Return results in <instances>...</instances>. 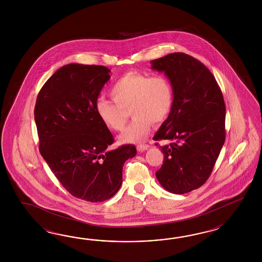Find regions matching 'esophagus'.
<instances>
[{
    "mask_svg": "<svg viewBox=\"0 0 262 262\" xmlns=\"http://www.w3.org/2000/svg\"><path fill=\"white\" fill-rule=\"evenodd\" d=\"M149 148H150L149 145H138V146H137V150H138V151H147Z\"/></svg>",
    "mask_w": 262,
    "mask_h": 262,
    "instance_id": "esophagus-1",
    "label": "esophagus"
}]
</instances>
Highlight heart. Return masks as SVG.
I'll return each instance as SVG.
<instances>
[{"label":"heart","instance_id":"b5f03b06","mask_svg":"<svg viewBox=\"0 0 262 262\" xmlns=\"http://www.w3.org/2000/svg\"><path fill=\"white\" fill-rule=\"evenodd\" d=\"M110 95L114 103L100 98L96 102V112L105 127L119 132L125 127L130 111L134 120L119 136L124 143L145 140L152 122L165 121L174 103L173 85L164 76L127 73L113 83Z\"/></svg>","mask_w":262,"mask_h":262}]
</instances>
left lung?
Returning <instances> with one entry per match:
<instances>
[{
    "label": "left lung",
    "mask_w": 262,
    "mask_h": 262,
    "mask_svg": "<svg viewBox=\"0 0 262 262\" xmlns=\"http://www.w3.org/2000/svg\"><path fill=\"white\" fill-rule=\"evenodd\" d=\"M151 64L174 89L172 111L154 136L171 142L159 147L164 159L156 176L165 190L188 193L206 183L225 143L222 92L210 71L189 55L173 53Z\"/></svg>",
    "instance_id": "8db88e82"
}]
</instances>
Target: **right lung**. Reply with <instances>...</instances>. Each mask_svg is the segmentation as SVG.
I'll list each match as a JSON object with an SVG mask.
<instances>
[{"mask_svg": "<svg viewBox=\"0 0 262 262\" xmlns=\"http://www.w3.org/2000/svg\"><path fill=\"white\" fill-rule=\"evenodd\" d=\"M110 73L101 65L62 66L41 88L34 108L41 156L66 190L92 203L117 193L124 163L136 155L130 144L108 148L113 136L96 112Z\"/></svg>", "mask_w": 262, "mask_h": 262, "instance_id": "right-lung-1", "label": "right lung"}]
</instances>
